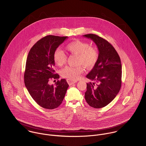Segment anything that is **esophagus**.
Here are the masks:
<instances>
[{
    "label": "esophagus",
    "mask_w": 146,
    "mask_h": 146,
    "mask_svg": "<svg viewBox=\"0 0 146 146\" xmlns=\"http://www.w3.org/2000/svg\"><path fill=\"white\" fill-rule=\"evenodd\" d=\"M67 83H68L70 85H72V84H74L77 82V81H72V80H71L70 79L67 80Z\"/></svg>",
    "instance_id": "34e87169"
}]
</instances>
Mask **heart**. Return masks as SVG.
Instances as JSON below:
<instances>
[{"label": "heart", "mask_w": 146, "mask_h": 146, "mask_svg": "<svg viewBox=\"0 0 146 146\" xmlns=\"http://www.w3.org/2000/svg\"><path fill=\"white\" fill-rule=\"evenodd\" d=\"M67 50L70 53L78 56L79 65H83L86 68H92L96 64L98 57L99 51L97 47L90 46V44L85 41L76 40L71 42L66 46ZM53 60L58 66H62L66 61V56L63 51L57 48L53 52ZM82 66L78 67L66 66L64 68L61 74L64 78L71 80L79 79L84 72Z\"/></svg>", "instance_id": "1"}]
</instances>
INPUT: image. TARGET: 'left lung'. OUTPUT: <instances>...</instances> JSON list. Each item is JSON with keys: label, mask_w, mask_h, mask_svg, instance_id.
<instances>
[{"label": "left lung", "mask_w": 146, "mask_h": 146, "mask_svg": "<svg viewBox=\"0 0 146 146\" xmlns=\"http://www.w3.org/2000/svg\"><path fill=\"white\" fill-rule=\"evenodd\" d=\"M84 37L93 40L99 51L98 60L86 78L93 81L87 83L85 98L94 108L109 104L119 93L121 85V64L119 56L106 40L94 34Z\"/></svg>", "instance_id": "left-lung-1"}]
</instances>
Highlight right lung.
<instances>
[{
  "mask_svg": "<svg viewBox=\"0 0 146 146\" xmlns=\"http://www.w3.org/2000/svg\"><path fill=\"white\" fill-rule=\"evenodd\" d=\"M67 37L48 35L37 41L30 50L24 75L25 86L33 100L40 106L53 109L62 103L68 84L65 79L50 85L51 79H58L54 74L53 52Z\"/></svg>",
  "mask_w": 146,
  "mask_h": 146,
  "instance_id": "add662e5",
  "label": "right lung"
}]
</instances>
